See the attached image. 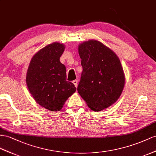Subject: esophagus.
Segmentation results:
<instances>
[{
	"mask_svg": "<svg viewBox=\"0 0 156 156\" xmlns=\"http://www.w3.org/2000/svg\"><path fill=\"white\" fill-rule=\"evenodd\" d=\"M73 83L74 84L75 87H77V86H78V80H74L73 81Z\"/></svg>",
	"mask_w": 156,
	"mask_h": 156,
	"instance_id": "esophagus-1",
	"label": "esophagus"
}]
</instances>
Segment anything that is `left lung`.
I'll list each match as a JSON object with an SVG mask.
<instances>
[{"instance_id":"obj_1","label":"left lung","mask_w":156,"mask_h":156,"mask_svg":"<svg viewBox=\"0 0 156 156\" xmlns=\"http://www.w3.org/2000/svg\"><path fill=\"white\" fill-rule=\"evenodd\" d=\"M82 73L78 94L94 111L109 107L121 96L125 83L121 61L101 42L89 40L78 45Z\"/></svg>"}]
</instances>
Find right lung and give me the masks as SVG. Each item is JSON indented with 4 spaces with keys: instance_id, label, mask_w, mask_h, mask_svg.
I'll return each instance as SVG.
<instances>
[{
    "instance_id": "obj_1",
    "label": "right lung",
    "mask_w": 156,
    "mask_h": 156,
    "mask_svg": "<svg viewBox=\"0 0 156 156\" xmlns=\"http://www.w3.org/2000/svg\"><path fill=\"white\" fill-rule=\"evenodd\" d=\"M65 47L55 42L39 50L31 58L26 74L31 95L39 105L49 111L62 109L76 88L66 81L65 66L60 62Z\"/></svg>"
}]
</instances>
